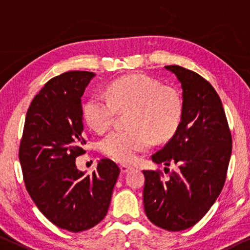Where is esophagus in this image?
Returning <instances> with one entry per match:
<instances>
[{
    "label": "esophagus",
    "instance_id": "34e87169",
    "mask_svg": "<svg viewBox=\"0 0 250 250\" xmlns=\"http://www.w3.org/2000/svg\"><path fill=\"white\" fill-rule=\"evenodd\" d=\"M132 167H129V165H125V164H122L121 165V171H122V173H127L128 171H130L132 170Z\"/></svg>",
    "mask_w": 250,
    "mask_h": 250
}]
</instances>
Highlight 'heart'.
I'll return each instance as SVG.
<instances>
[{
    "label": "heart",
    "mask_w": 250,
    "mask_h": 250,
    "mask_svg": "<svg viewBox=\"0 0 250 250\" xmlns=\"http://www.w3.org/2000/svg\"><path fill=\"white\" fill-rule=\"evenodd\" d=\"M130 109L128 129H115L101 142L104 154L122 163H132L138 153L152 146L154 137L163 142L179 128L182 99L174 88L161 86L143 75L118 78L106 89V97L93 95L83 107V118L91 128L103 133L112 125L117 112Z\"/></svg>",
    "instance_id": "heart-1"
}]
</instances>
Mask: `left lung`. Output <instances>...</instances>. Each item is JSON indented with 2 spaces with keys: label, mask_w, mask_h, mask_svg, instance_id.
I'll use <instances>...</instances> for the list:
<instances>
[{
  "label": "left lung",
  "mask_w": 250,
  "mask_h": 250,
  "mask_svg": "<svg viewBox=\"0 0 250 250\" xmlns=\"http://www.w3.org/2000/svg\"><path fill=\"white\" fill-rule=\"evenodd\" d=\"M182 87L179 128L162 149L156 164L179 170L167 179L161 171H143L144 210L152 224L181 231L200 221L217 200L227 176L232 138L220 98L209 82L180 66H165ZM167 167H164V171Z\"/></svg>",
  "instance_id": "left-lung-1"
}]
</instances>
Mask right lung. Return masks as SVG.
<instances>
[{
    "label": "right lung",
    "mask_w": 250,
    "mask_h": 250,
    "mask_svg": "<svg viewBox=\"0 0 250 250\" xmlns=\"http://www.w3.org/2000/svg\"><path fill=\"white\" fill-rule=\"evenodd\" d=\"M95 77L68 71L50 79L36 95L24 122L19 149L23 179L30 197L53 225L71 232L93 228L109 208L120 167L98 161L86 175L76 159L86 151L82 97Z\"/></svg>",
    "instance_id": "1"
}]
</instances>
